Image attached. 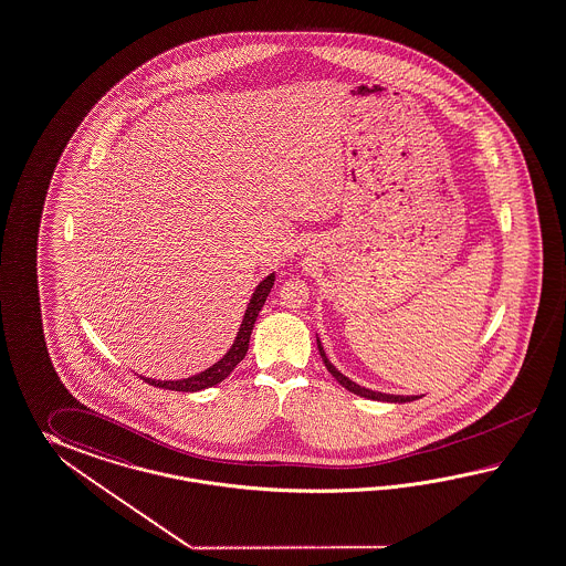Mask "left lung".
Instances as JSON below:
<instances>
[{
	"label": "left lung",
	"instance_id": "left-lung-1",
	"mask_svg": "<svg viewBox=\"0 0 566 566\" xmlns=\"http://www.w3.org/2000/svg\"><path fill=\"white\" fill-rule=\"evenodd\" d=\"M318 354H321V358H323V364H325V368L333 374V378L339 382V385L345 386L349 392H354V395H359V397H364V399H373V400H386V402H409V400L419 399V397H400V395H385V392H376V390H370V388H364V386L356 385V382H352L347 376L339 373L335 366H333L329 358L325 356V349H323V345L317 339Z\"/></svg>",
	"mask_w": 566,
	"mask_h": 566
}]
</instances>
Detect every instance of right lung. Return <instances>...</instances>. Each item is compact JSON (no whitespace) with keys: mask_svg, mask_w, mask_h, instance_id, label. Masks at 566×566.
<instances>
[{"mask_svg":"<svg viewBox=\"0 0 566 566\" xmlns=\"http://www.w3.org/2000/svg\"><path fill=\"white\" fill-rule=\"evenodd\" d=\"M272 286H274V274H270V276L260 282V286L255 289L251 301H249L248 311H245V317H243V323H241V329H239L237 337H234V344L224 354V358L219 359L214 366H210L205 373L196 374V376H190V378H184V380H151V378H143V376L140 378L145 382H149V385L157 386V388L180 390V392H196V390L210 388V386L222 382L229 374L233 373L237 364L245 358L251 329L255 325V318L260 315V311H262L263 303H265Z\"/></svg>","mask_w":566,"mask_h":566,"instance_id":"1","label":"right lung"}]
</instances>
